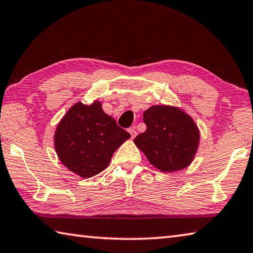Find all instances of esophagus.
<instances>
[{
    "label": "esophagus",
    "mask_w": 253,
    "mask_h": 253,
    "mask_svg": "<svg viewBox=\"0 0 253 253\" xmlns=\"http://www.w3.org/2000/svg\"><path fill=\"white\" fill-rule=\"evenodd\" d=\"M128 131H129L131 138H135L136 135H137V131H136L135 128H129V129H128Z\"/></svg>",
    "instance_id": "esophagus-1"
}]
</instances>
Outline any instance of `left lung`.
<instances>
[{"label":"left lung","mask_w":253,"mask_h":253,"mask_svg":"<svg viewBox=\"0 0 253 253\" xmlns=\"http://www.w3.org/2000/svg\"><path fill=\"white\" fill-rule=\"evenodd\" d=\"M146 130L134 143L148 162L162 172H177L194 160L200 130L190 115L178 107L156 105L144 113Z\"/></svg>","instance_id":"1"}]
</instances>
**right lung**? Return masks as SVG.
Segmentation results:
<instances>
[{
	"mask_svg": "<svg viewBox=\"0 0 253 253\" xmlns=\"http://www.w3.org/2000/svg\"><path fill=\"white\" fill-rule=\"evenodd\" d=\"M129 137V132L102 110L100 101L91 105L77 102L58 124L54 148L68 169L88 178L102 172Z\"/></svg>",
	"mask_w": 253,
	"mask_h": 253,
	"instance_id": "right-lung-1",
	"label": "right lung"
}]
</instances>
